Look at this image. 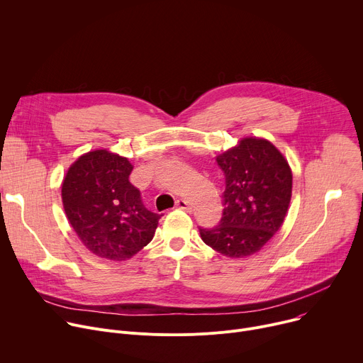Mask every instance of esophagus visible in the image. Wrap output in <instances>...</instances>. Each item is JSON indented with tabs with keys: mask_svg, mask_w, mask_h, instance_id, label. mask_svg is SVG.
I'll list each match as a JSON object with an SVG mask.
<instances>
[{
	"mask_svg": "<svg viewBox=\"0 0 363 363\" xmlns=\"http://www.w3.org/2000/svg\"><path fill=\"white\" fill-rule=\"evenodd\" d=\"M176 206L179 208V209H183V211H186V212H191V206H190V203L187 202V200H184V199H179L177 202H176Z\"/></svg>",
	"mask_w": 363,
	"mask_h": 363,
	"instance_id": "esophagus-1",
	"label": "esophagus"
}]
</instances>
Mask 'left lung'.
Masks as SVG:
<instances>
[{
	"label": "left lung",
	"instance_id": "left-lung-1",
	"mask_svg": "<svg viewBox=\"0 0 363 363\" xmlns=\"http://www.w3.org/2000/svg\"><path fill=\"white\" fill-rule=\"evenodd\" d=\"M225 174L219 225L199 232L203 242L229 258L258 252L284 222L293 174L284 155L269 141L244 138L216 157Z\"/></svg>",
	"mask_w": 363,
	"mask_h": 363
}]
</instances>
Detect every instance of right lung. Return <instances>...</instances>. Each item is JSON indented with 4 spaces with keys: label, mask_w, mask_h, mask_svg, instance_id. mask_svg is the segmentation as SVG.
<instances>
[{
    "label": "right lung",
    "mask_w": 363,
    "mask_h": 363,
    "mask_svg": "<svg viewBox=\"0 0 363 363\" xmlns=\"http://www.w3.org/2000/svg\"><path fill=\"white\" fill-rule=\"evenodd\" d=\"M128 158L106 150L80 155L62 184L66 216L95 255L125 261L151 242L161 215L148 211L131 184Z\"/></svg>",
    "instance_id": "1"
}]
</instances>
